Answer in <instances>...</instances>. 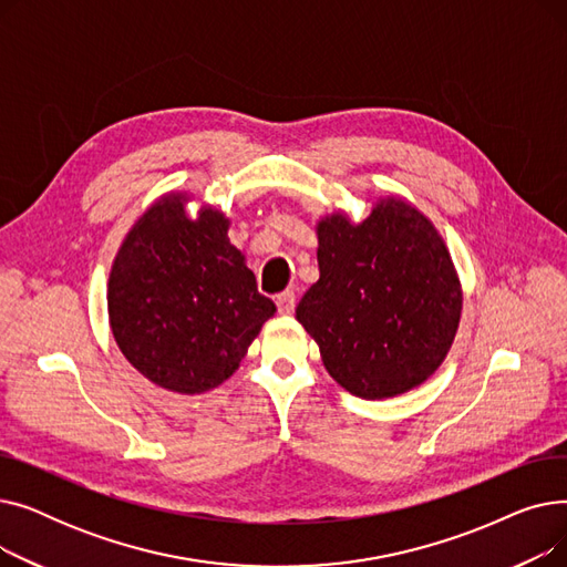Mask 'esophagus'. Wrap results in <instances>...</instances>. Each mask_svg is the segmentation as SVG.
I'll use <instances>...</instances> for the list:
<instances>
[{"label": "esophagus", "mask_w": 567, "mask_h": 567, "mask_svg": "<svg viewBox=\"0 0 567 567\" xmlns=\"http://www.w3.org/2000/svg\"><path fill=\"white\" fill-rule=\"evenodd\" d=\"M276 306L280 315H291L296 308V293L293 291H282L276 296Z\"/></svg>", "instance_id": "34e87169"}]
</instances>
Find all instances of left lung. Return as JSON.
<instances>
[{
  "mask_svg": "<svg viewBox=\"0 0 567 567\" xmlns=\"http://www.w3.org/2000/svg\"><path fill=\"white\" fill-rule=\"evenodd\" d=\"M319 280L296 319L329 374L355 398L402 395L436 372L462 312V287L436 227L402 197H383L353 225L317 223Z\"/></svg>",
  "mask_w": 567,
  "mask_h": 567,
  "instance_id": "left-lung-1",
  "label": "left lung"
}]
</instances>
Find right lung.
<instances>
[{"label": "right lung", "mask_w": 567, "mask_h": 567, "mask_svg": "<svg viewBox=\"0 0 567 567\" xmlns=\"http://www.w3.org/2000/svg\"><path fill=\"white\" fill-rule=\"evenodd\" d=\"M184 193L146 208L118 248L110 282L112 336L161 389L199 395L234 374L276 306L214 206L188 218Z\"/></svg>", "instance_id": "right-lung-1"}]
</instances>
